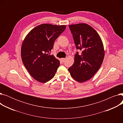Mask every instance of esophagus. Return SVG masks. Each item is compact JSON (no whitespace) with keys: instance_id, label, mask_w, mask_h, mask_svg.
Masks as SVG:
<instances>
[{"instance_id":"esophagus-1","label":"esophagus","mask_w":123,"mask_h":123,"mask_svg":"<svg viewBox=\"0 0 123 123\" xmlns=\"http://www.w3.org/2000/svg\"><path fill=\"white\" fill-rule=\"evenodd\" d=\"M65 58H61V61L62 62H64V61H65Z\"/></svg>"}]
</instances>
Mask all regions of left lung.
Wrapping results in <instances>:
<instances>
[{
	"instance_id": "obj_1",
	"label": "left lung",
	"mask_w": 123,
	"mask_h": 123,
	"mask_svg": "<svg viewBox=\"0 0 123 123\" xmlns=\"http://www.w3.org/2000/svg\"><path fill=\"white\" fill-rule=\"evenodd\" d=\"M77 49L74 62L68 70L72 78L80 83L91 79L100 69L105 56L104 46L99 34L91 26L79 23L69 26Z\"/></svg>"
}]
</instances>
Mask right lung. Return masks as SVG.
I'll return each mask as SVG.
<instances>
[{"label":"right lung","mask_w":123,"mask_h":123,"mask_svg":"<svg viewBox=\"0 0 123 123\" xmlns=\"http://www.w3.org/2000/svg\"><path fill=\"white\" fill-rule=\"evenodd\" d=\"M65 25L42 24L32 29L22 42L21 55L24 65L33 78L46 83L54 77L59 60L51 55L56 39L66 29Z\"/></svg>","instance_id":"add662e5"}]
</instances>
